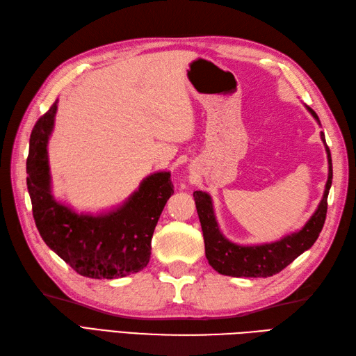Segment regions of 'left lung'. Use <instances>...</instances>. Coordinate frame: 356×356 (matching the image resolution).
I'll return each instance as SVG.
<instances>
[{
	"label": "left lung",
	"instance_id": "left-lung-1",
	"mask_svg": "<svg viewBox=\"0 0 356 356\" xmlns=\"http://www.w3.org/2000/svg\"><path fill=\"white\" fill-rule=\"evenodd\" d=\"M307 109L321 124L317 114L312 108ZM321 138L325 144L327 154V180L325 186L323 197L318 203L316 212L309 218L308 222L302 227V230L284 236V238L261 245H236L225 239L218 227L216 218L213 213L212 198L203 191H195L194 200L197 206V213L202 222L206 257L216 272L229 277H247V278H266L281 272L291 261L299 257L304 251L313 247L321 234L326 220L327 211V194H330L332 184V161L331 152L327 149L325 135L321 132Z\"/></svg>",
	"mask_w": 356,
	"mask_h": 356
}]
</instances>
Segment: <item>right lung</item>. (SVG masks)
I'll list each match as a JSON object with an SVG mask.
<instances>
[{"mask_svg": "<svg viewBox=\"0 0 356 356\" xmlns=\"http://www.w3.org/2000/svg\"><path fill=\"white\" fill-rule=\"evenodd\" d=\"M57 102L34 124L26 158V186L35 227L44 243L76 270L97 280L122 278L147 266L152 236L167 200L175 193L170 171L153 172L126 202L100 215L76 213L51 193L48 140Z\"/></svg>", "mask_w": 356, "mask_h": 356, "instance_id": "right-lung-1", "label": "right lung"}]
</instances>
